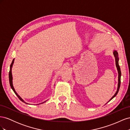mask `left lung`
<instances>
[{"label":"left lung","mask_w":130,"mask_h":130,"mask_svg":"<svg viewBox=\"0 0 130 130\" xmlns=\"http://www.w3.org/2000/svg\"><path fill=\"white\" fill-rule=\"evenodd\" d=\"M113 55H114V56H115V60H116V67H117V70H118V87H117V91L116 92V93L115 94V95H114L111 98V99H110L107 103H108L109 101H111L113 98H115L116 95L117 94H118V93L119 92V88H120V78H121V70H120V68L119 67V57H118V52H117V51L116 50H113ZM106 103V104H107ZM105 104V105H106Z\"/></svg>","instance_id":"8db88e82"}]
</instances>
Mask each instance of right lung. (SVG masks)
Wrapping results in <instances>:
<instances>
[{"label":"right lung","mask_w":130,"mask_h":130,"mask_svg":"<svg viewBox=\"0 0 130 130\" xmlns=\"http://www.w3.org/2000/svg\"><path fill=\"white\" fill-rule=\"evenodd\" d=\"M14 58H13V60H12V62L11 64V65H10V72H9V82H10V86H11V88H12V90H13V92H14V93L15 94V95H16L18 96V98H19V100H21L22 102H23V103H24L26 104H29L28 103H26L25 101H24V100H23V99H22V98L18 95V93H17L16 92H15V89H14V87H13V81H12V80H13V77H12V68L13 64V63H14ZM46 101H47V100H46ZM46 101H44V102H43V103H42L38 104H36V105H40V104H43V103H44L45 102H46Z\"/></svg>","instance_id":"right-lung-1"}]
</instances>
